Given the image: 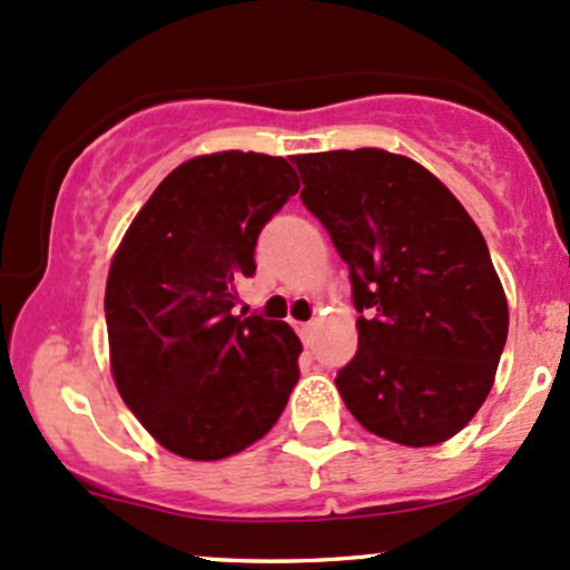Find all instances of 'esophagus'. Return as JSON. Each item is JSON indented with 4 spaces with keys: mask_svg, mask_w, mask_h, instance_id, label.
<instances>
[{
    "mask_svg": "<svg viewBox=\"0 0 570 570\" xmlns=\"http://www.w3.org/2000/svg\"><path fill=\"white\" fill-rule=\"evenodd\" d=\"M314 330H316L314 322L297 324V333H299V337H303V343H311V337H314Z\"/></svg>",
    "mask_w": 570,
    "mask_h": 570,
    "instance_id": "esophagus-1",
    "label": "esophagus"
}]
</instances>
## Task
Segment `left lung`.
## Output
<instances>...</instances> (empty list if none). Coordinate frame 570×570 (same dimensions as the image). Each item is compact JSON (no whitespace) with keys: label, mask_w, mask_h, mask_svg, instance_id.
Instances as JSON below:
<instances>
[{"label":"left lung","mask_w":570,"mask_h":570,"mask_svg":"<svg viewBox=\"0 0 570 570\" xmlns=\"http://www.w3.org/2000/svg\"><path fill=\"white\" fill-rule=\"evenodd\" d=\"M305 208L348 265L360 346L337 392L403 446L458 435L495 381L509 305L484 235L452 191L381 148L299 154Z\"/></svg>","instance_id":"left-lung-1"}]
</instances>
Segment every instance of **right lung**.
<instances>
[{
  "label": "right lung",
  "instance_id": "add662e5",
  "mask_svg": "<svg viewBox=\"0 0 570 570\" xmlns=\"http://www.w3.org/2000/svg\"><path fill=\"white\" fill-rule=\"evenodd\" d=\"M284 156H194L129 224L105 286L118 392L167 452L224 460L278 422L303 343L286 322L235 316L262 227L297 194Z\"/></svg>",
  "mask_w": 570,
  "mask_h": 570
}]
</instances>
